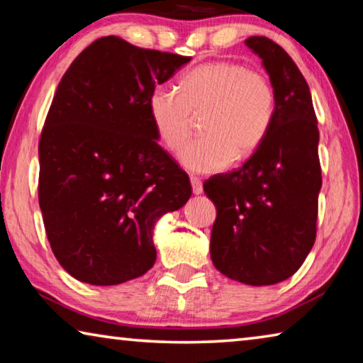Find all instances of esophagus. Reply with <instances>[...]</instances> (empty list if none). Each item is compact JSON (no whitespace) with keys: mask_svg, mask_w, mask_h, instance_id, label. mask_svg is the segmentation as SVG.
Listing matches in <instances>:
<instances>
[{"mask_svg":"<svg viewBox=\"0 0 363 363\" xmlns=\"http://www.w3.org/2000/svg\"><path fill=\"white\" fill-rule=\"evenodd\" d=\"M190 184H192V190L195 195H200L203 192V184H201L199 177H190Z\"/></svg>","mask_w":363,"mask_h":363,"instance_id":"34e87169","label":"esophagus"}]
</instances>
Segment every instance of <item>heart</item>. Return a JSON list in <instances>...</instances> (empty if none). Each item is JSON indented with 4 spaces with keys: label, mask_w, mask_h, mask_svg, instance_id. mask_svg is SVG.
Returning a JSON list of instances; mask_svg holds the SVG:
<instances>
[{
    "label": "heart",
    "mask_w": 363,
    "mask_h": 363,
    "mask_svg": "<svg viewBox=\"0 0 363 363\" xmlns=\"http://www.w3.org/2000/svg\"><path fill=\"white\" fill-rule=\"evenodd\" d=\"M201 112L205 136L182 150L181 163L190 173H216L262 144L274 121L275 94L262 73L214 60L187 72L179 91L160 86L149 97L153 130L171 152L187 143L192 113Z\"/></svg>",
    "instance_id": "heart-1"
}]
</instances>
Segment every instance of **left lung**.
<instances>
[{"label":"left lung","instance_id":"obj_1","mask_svg":"<svg viewBox=\"0 0 363 363\" xmlns=\"http://www.w3.org/2000/svg\"><path fill=\"white\" fill-rule=\"evenodd\" d=\"M275 94L266 139L248 162L203 184L216 205L211 261L220 274L262 286L284 281L314 247L322 171L309 86L293 59L266 36L245 40Z\"/></svg>","mask_w":363,"mask_h":363}]
</instances>
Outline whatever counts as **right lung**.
I'll return each instance as SVG.
<instances>
[{
    "instance_id": "1",
    "label": "right lung",
    "mask_w": 363,
    "mask_h": 363,
    "mask_svg": "<svg viewBox=\"0 0 363 363\" xmlns=\"http://www.w3.org/2000/svg\"><path fill=\"white\" fill-rule=\"evenodd\" d=\"M189 60L104 36L60 79L40 139L38 200L73 279L108 286L144 275L157 259L153 225L192 195L149 113L155 86Z\"/></svg>"
}]
</instances>
